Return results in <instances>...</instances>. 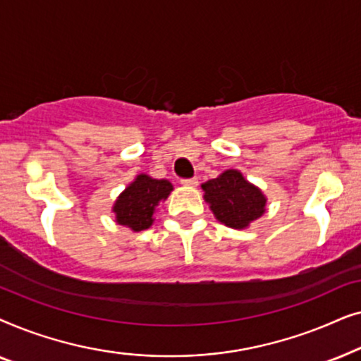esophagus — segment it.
Wrapping results in <instances>:
<instances>
[{
    "label": "esophagus",
    "instance_id": "1",
    "mask_svg": "<svg viewBox=\"0 0 361 361\" xmlns=\"http://www.w3.org/2000/svg\"><path fill=\"white\" fill-rule=\"evenodd\" d=\"M180 184L187 185V187H197V184H199V179H197V177H190V179H182Z\"/></svg>",
    "mask_w": 361,
    "mask_h": 361
}]
</instances>
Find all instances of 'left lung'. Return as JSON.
Returning <instances> with one entry per match:
<instances>
[{
	"label": "left lung",
	"mask_w": 361,
	"mask_h": 361,
	"mask_svg": "<svg viewBox=\"0 0 361 361\" xmlns=\"http://www.w3.org/2000/svg\"><path fill=\"white\" fill-rule=\"evenodd\" d=\"M202 189L216 220L230 228H246L264 214V195L235 169L205 182Z\"/></svg>",
	"instance_id": "8db88e82"
}]
</instances>
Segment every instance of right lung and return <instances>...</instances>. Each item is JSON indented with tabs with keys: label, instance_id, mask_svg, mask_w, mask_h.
Returning a JSON list of instances; mask_svg holds the SVG:
<instances>
[{
	"label": "right lung",
	"instance_id": "right-lung-1",
	"mask_svg": "<svg viewBox=\"0 0 361 361\" xmlns=\"http://www.w3.org/2000/svg\"><path fill=\"white\" fill-rule=\"evenodd\" d=\"M172 184L169 180H157L141 174L136 180L118 197L113 212L120 225L130 226L131 230L141 231L152 225V214L161 200H166L171 194Z\"/></svg>",
	"mask_w": 361,
	"mask_h": 361
}]
</instances>
